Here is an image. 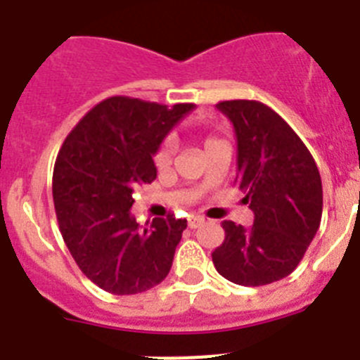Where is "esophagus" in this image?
<instances>
[{
  "label": "esophagus",
  "instance_id": "34e87169",
  "mask_svg": "<svg viewBox=\"0 0 360 360\" xmlns=\"http://www.w3.org/2000/svg\"><path fill=\"white\" fill-rule=\"evenodd\" d=\"M203 225H205L203 217H199V216L188 217V226H190V229H199V226H203Z\"/></svg>",
  "mask_w": 360,
  "mask_h": 360
}]
</instances>
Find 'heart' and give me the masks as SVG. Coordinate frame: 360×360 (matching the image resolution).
Instances as JSON below:
<instances>
[{"mask_svg":"<svg viewBox=\"0 0 360 360\" xmlns=\"http://www.w3.org/2000/svg\"><path fill=\"white\" fill-rule=\"evenodd\" d=\"M217 143H221V141L216 137L205 139V152H207L208 148L216 146ZM174 153H175V139L170 135V137H166L165 141L159 144V148H157L155 153H153V162H155L157 168H159V170H165V168H168L172 162V159H174Z\"/></svg>","mask_w":360,"mask_h":360,"instance_id":"1","label":"heart"}]
</instances>
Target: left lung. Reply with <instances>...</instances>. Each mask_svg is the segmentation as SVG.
I'll use <instances>...</instances> for the list:
<instances>
[{"label":"left lung","instance_id":"obj_1","mask_svg":"<svg viewBox=\"0 0 360 360\" xmlns=\"http://www.w3.org/2000/svg\"><path fill=\"white\" fill-rule=\"evenodd\" d=\"M234 126L236 186L255 214L252 226L223 221L225 241L212 252L216 271L238 285H267L297 269L322 217L319 168L285 120L256 101L216 105Z\"/></svg>","mask_w":360,"mask_h":360}]
</instances>
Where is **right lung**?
I'll list each match as a JSON object with an SVG mask.
<instances>
[{
  "instance_id": "obj_1",
  "label": "right lung",
  "mask_w": 360,
  "mask_h": 360,
  "mask_svg": "<svg viewBox=\"0 0 360 360\" xmlns=\"http://www.w3.org/2000/svg\"><path fill=\"white\" fill-rule=\"evenodd\" d=\"M192 110L111 96L60 148L53 174L60 232L80 271L111 295L144 292L170 273L186 219L155 217L141 229L129 210L135 190L157 177L155 150Z\"/></svg>"
}]
</instances>
